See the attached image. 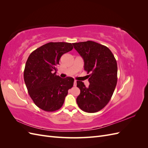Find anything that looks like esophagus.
<instances>
[{
  "mask_svg": "<svg viewBox=\"0 0 148 148\" xmlns=\"http://www.w3.org/2000/svg\"><path fill=\"white\" fill-rule=\"evenodd\" d=\"M73 86H77V81H76V80H75V81H74V83H73Z\"/></svg>",
  "mask_w": 148,
  "mask_h": 148,
  "instance_id": "obj_1",
  "label": "esophagus"
}]
</instances>
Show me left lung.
<instances>
[{"label":"left lung","instance_id":"8db88e82","mask_svg":"<svg viewBox=\"0 0 148 148\" xmlns=\"http://www.w3.org/2000/svg\"><path fill=\"white\" fill-rule=\"evenodd\" d=\"M74 48L84 60V70L90 73L86 87L77 81L80 89L77 98L78 106L88 113L96 112L108 104L117 82V64L110 49L92 41L73 43Z\"/></svg>","mask_w":148,"mask_h":148}]
</instances>
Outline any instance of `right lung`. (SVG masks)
Masks as SVG:
<instances>
[{"label": "right lung", "instance_id": "1", "mask_svg": "<svg viewBox=\"0 0 148 148\" xmlns=\"http://www.w3.org/2000/svg\"><path fill=\"white\" fill-rule=\"evenodd\" d=\"M71 43L49 42L31 52L26 62L24 80L34 104L47 112L60 109L73 86L71 77L61 78L56 75L62 56L73 49Z\"/></svg>", "mask_w": 148, "mask_h": 148}]
</instances>
